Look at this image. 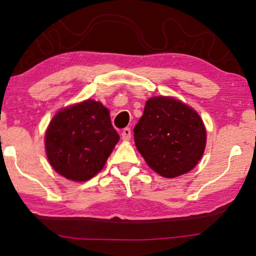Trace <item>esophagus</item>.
<instances>
[{"mask_svg":"<svg viewBox=\"0 0 256 256\" xmlns=\"http://www.w3.org/2000/svg\"><path fill=\"white\" fill-rule=\"evenodd\" d=\"M121 138H122V140H124V141H129V140H130V138H132L130 128H124L121 132Z\"/></svg>","mask_w":256,"mask_h":256,"instance_id":"esophagus-1","label":"esophagus"}]
</instances>
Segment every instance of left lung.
I'll return each mask as SVG.
<instances>
[{
    "label": "left lung",
    "instance_id": "left-lung-1",
    "mask_svg": "<svg viewBox=\"0 0 256 256\" xmlns=\"http://www.w3.org/2000/svg\"><path fill=\"white\" fill-rule=\"evenodd\" d=\"M136 148L152 169L174 178L197 166L206 146V129L197 112L170 96H154L134 128Z\"/></svg>",
    "mask_w": 256,
    "mask_h": 256
}]
</instances>
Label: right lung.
I'll return each mask as SVG.
<instances>
[{"mask_svg": "<svg viewBox=\"0 0 256 256\" xmlns=\"http://www.w3.org/2000/svg\"><path fill=\"white\" fill-rule=\"evenodd\" d=\"M118 140L110 110L88 99L54 115L45 132V149L59 174L86 182L102 169Z\"/></svg>", "mask_w": 256, "mask_h": 256, "instance_id": "obj_1", "label": "right lung"}]
</instances>
